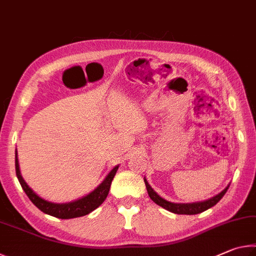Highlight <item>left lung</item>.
<instances>
[{"instance_id": "8db88e82", "label": "left lung", "mask_w": 256, "mask_h": 256, "mask_svg": "<svg viewBox=\"0 0 256 256\" xmlns=\"http://www.w3.org/2000/svg\"><path fill=\"white\" fill-rule=\"evenodd\" d=\"M144 183H146V190H148V194H149L151 200H152L156 204H158L159 206H162V208H164V209H166V210L170 211V212H172V214H201V212L206 211L208 209H210V208L216 206V203L222 200V198L224 196V194H226L229 185H230V184H228L226 186V188H224L222 192L216 194V196H214V198H208V200H206V201L193 202V203H175V202H170V201L164 200V198L160 196L159 194L149 185L148 180H146V177H144Z\"/></svg>"}]
</instances>
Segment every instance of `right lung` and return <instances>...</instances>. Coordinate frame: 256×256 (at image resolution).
Segmentation results:
<instances>
[{"mask_svg": "<svg viewBox=\"0 0 256 256\" xmlns=\"http://www.w3.org/2000/svg\"><path fill=\"white\" fill-rule=\"evenodd\" d=\"M118 167L120 164L112 168V170L108 172V175L104 178L102 183L99 184L94 190H92L89 194H86V196L71 202L54 203L40 198L38 194L34 192L32 188H29V185L27 183H26V180H24V177L20 172L18 152H16V177H18L21 188H22L26 194H27L28 198H30V201H32L34 204L38 208V209L46 214L53 216L60 219L78 218V216L89 214L90 212L94 211V209H97V208L106 200L108 192H110V188L112 180L114 178Z\"/></svg>", "mask_w": 256, "mask_h": 256, "instance_id": "right-lung-1", "label": "right lung"}]
</instances>
